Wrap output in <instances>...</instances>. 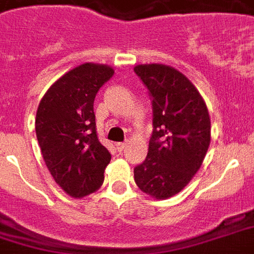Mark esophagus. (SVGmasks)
Segmentation results:
<instances>
[{
	"instance_id": "1",
	"label": "esophagus",
	"mask_w": 254,
	"mask_h": 254,
	"mask_svg": "<svg viewBox=\"0 0 254 254\" xmlns=\"http://www.w3.org/2000/svg\"><path fill=\"white\" fill-rule=\"evenodd\" d=\"M116 146H117V149H119V152H123L124 149H125V146H127V142H117Z\"/></svg>"
}]
</instances>
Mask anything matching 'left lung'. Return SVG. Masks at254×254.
<instances>
[{
  "label": "left lung",
  "instance_id": "1",
  "mask_svg": "<svg viewBox=\"0 0 254 254\" xmlns=\"http://www.w3.org/2000/svg\"><path fill=\"white\" fill-rule=\"evenodd\" d=\"M134 73L152 100L153 131L148 156L134 168L141 190L164 200L187 187L210 144L208 108L194 85L173 67L137 65Z\"/></svg>",
  "mask_w": 254,
  "mask_h": 254
}]
</instances>
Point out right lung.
Returning <instances> with one entry per match:
<instances>
[{"instance_id": "1", "label": "right lung", "mask_w": 254, "mask_h": 254, "mask_svg": "<svg viewBox=\"0 0 254 254\" xmlns=\"http://www.w3.org/2000/svg\"><path fill=\"white\" fill-rule=\"evenodd\" d=\"M113 74L106 65L82 64L56 81L37 109L36 134L42 157L54 181L75 198L101 187L112 158L97 137L93 104Z\"/></svg>"}]
</instances>
